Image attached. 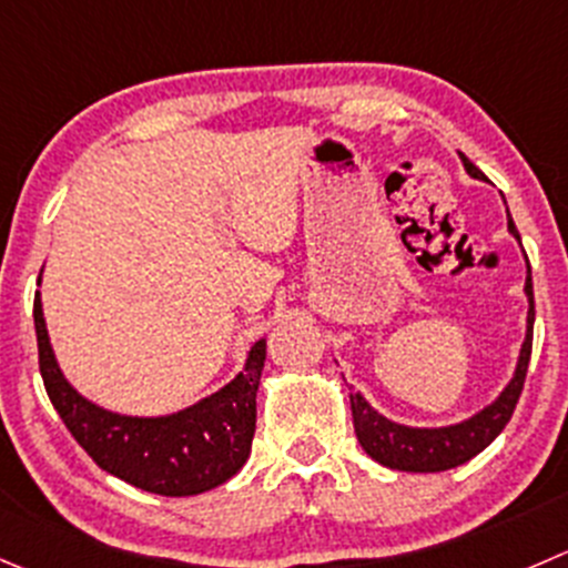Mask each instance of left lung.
I'll return each instance as SVG.
<instances>
[{
    "mask_svg": "<svg viewBox=\"0 0 568 568\" xmlns=\"http://www.w3.org/2000/svg\"><path fill=\"white\" fill-rule=\"evenodd\" d=\"M466 172L477 180H486V174L460 152ZM508 230L516 235L521 244V235L516 230L514 219L508 213ZM525 294L530 300V311H527V335L521 344L519 363H516V374L508 383V388L497 396L488 407H483L477 416L466 418L460 424H449V427H405L390 418L379 416L357 390H349L352 402V422H355V433L361 447L366 455H372L377 464L388 466V469L399 471H447L455 466L466 464L475 455H480L499 433L505 430V424L510 422L519 402L521 388H525L527 366H530V352H532V322H536V305H532V277H530V263H527V283Z\"/></svg>",
    "mask_w": 568,
    "mask_h": 568,
    "instance_id": "left-lung-1",
    "label": "left lung"
}]
</instances>
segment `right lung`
<instances>
[{
    "mask_svg": "<svg viewBox=\"0 0 568 568\" xmlns=\"http://www.w3.org/2000/svg\"><path fill=\"white\" fill-rule=\"evenodd\" d=\"M32 316L38 366L49 399L99 469L161 497H194L227 483L246 464L255 436V396L266 361V341H257L244 372L207 399L172 416L138 418L102 410L77 394L54 361L41 294H36Z\"/></svg>",
    "mask_w": 568,
    "mask_h": 568,
    "instance_id": "1",
    "label": "right lung"
}]
</instances>
